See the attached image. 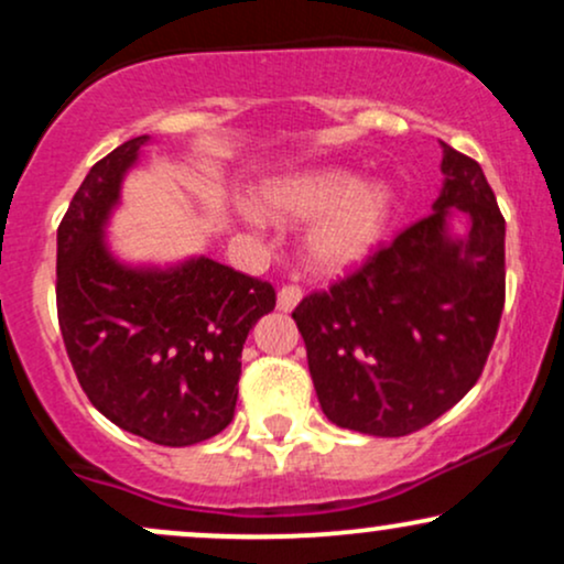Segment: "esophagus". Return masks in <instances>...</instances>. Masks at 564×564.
<instances>
[{"instance_id":"esophagus-1","label":"esophagus","mask_w":564,"mask_h":564,"mask_svg":"<svg viewBox=\"0 0 564 564\" xmlns=\"http://www.w3.org/2000/svg\"><path fill=\"white\" fill-rule=\"evenodd\" d=\"M302 300V289L300 286H283L278 289V296H275V304L281 313H291V310L296 307Z\"/></svg>"}]
</instances>
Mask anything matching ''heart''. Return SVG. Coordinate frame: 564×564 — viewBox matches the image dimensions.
<instances>
[{
  "label": "heart",
  "mask_w": 564,
  "mask_h": 564,
  "mask_svg": "<svg viewBox=\"0 0 564 564\" xmlns=\"http://www.w3.org/2000/svg\"><path fill=\"white\" fill-rule=\"evenodd\" d=\"M260 206L243 204L238 215L251 230L281 223H307L302 257L315 273L345 275L373 257L392 219L394 196L379 180H358L341 166H310L270 180Z\"/></svg>",
  "instance_id": "obj_1"
}]
</instances>
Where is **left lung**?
Here are the masks:
<instances>
[{
    "label": "left lung",
    "mask_w": 564,
    "mask_h": 564,
    "mask_svg": "<svg viewBox=\"0 0 564 564\" xmlns=\"http://www.w3.org/2000/svg\"><path fill=\"white\" fill-rule=\"evenodd\" d=\"M443 148L432 215L294 310L328 422L403 437L480 379L503 310V225L477 161ZM464 216V231L452 219Z\"/></svg>",
    "instance_id": "8db88e82"
}]
</instances>
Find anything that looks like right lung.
Instances as JSON below:
<instances>
[{
    "label": "right lung",
    "mask_w": 564,
    "mask_h": 564,
    "mask_svg": "<svg viewBox=\"0 0 564 564\" xmlns=\"http://www.w3.org/2000/svg\"><path fill=\"white\" fill-rule=\"evenodd\" d=\"M151 134L89 170L57 228V321L89 403L156 445H196L232 422L241 349L275 291L196 254L127 262L108 225Z\"/></svg>",
    "instance_id": "right-lung-1"
}]
</instances>
